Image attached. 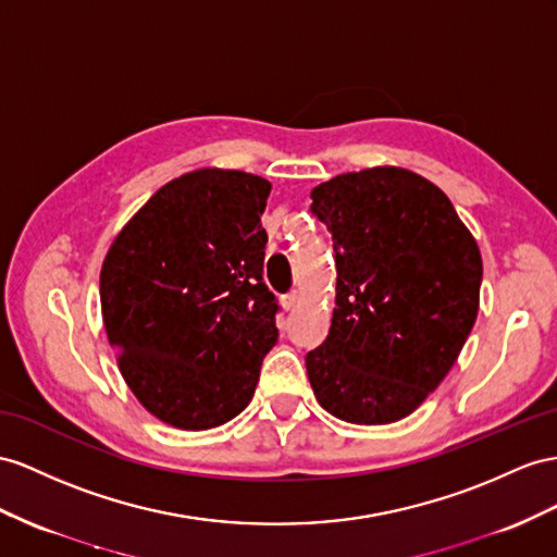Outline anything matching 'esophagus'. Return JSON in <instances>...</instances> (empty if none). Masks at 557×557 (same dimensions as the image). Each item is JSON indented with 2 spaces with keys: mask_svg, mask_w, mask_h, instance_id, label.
I'll return each instance as SVG.
<instances>
[{
  "mask_svg": "<svg viewBox=\"0 0 557 557\" xmlns=\"http://www.w3.org/2000/svg\"><path fill=\"white\" fill-rule=\"evenodd\" d=\"M298 298H301V296H298V292H289V294H284V296H282V308H284V310H292V308H296Z\"/></svg>",
  "mask_w": 557,
  "mask_h": 557,
  "instance_id": "1",
  "label": "esophagus"
}]
</instances>
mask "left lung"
I'll use <instances>...</instances> for the list:
<instances>
[{
  "label": "left lung",
  "instance_id": "obj_1",
  "mask_svg": "<svg viewBox=\"0 0 557 557\" xmlns=\"http://www.w3.org/2000/svg\"><path fill=\"white\" fill-rule=\"evenodd\" d=\"M336 253V308L306 355L332 417H409L449 374L480 308L475 237L435 183L403 166L338 174L310 193Z\"/></svg>",
  "mask_w": 557,
  "mask_h": 557
}]
</instances>
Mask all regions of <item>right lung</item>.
I'll return each mask as SVG.
<instances>
[{"label": "right lung", "mask_w": 557, "mask_h": 557, "mask_svg": "<svg viewBox=\"0 0 557 557\" xmlns=\"http://www.w3.org/2000/svg\"><path fill=\"white\" fill-rule=\"evenodd\" d=\"M265 178L197 169L162 185L106 253L101 310L136 400L181 431L235 419L277 344L263 282Z\"/></svg>", "instance_id": "add662e5"}]
</instances>
